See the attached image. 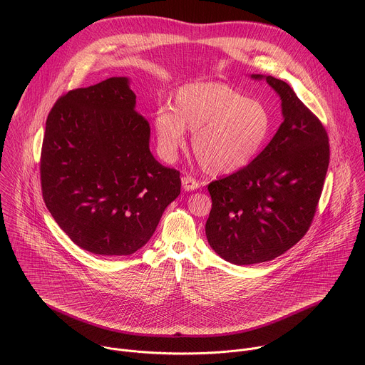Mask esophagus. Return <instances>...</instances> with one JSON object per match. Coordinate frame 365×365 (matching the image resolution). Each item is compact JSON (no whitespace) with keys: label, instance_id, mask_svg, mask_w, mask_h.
Wrapping results in <instances>:
<instances>
[{"label":"esophagus","instance_id":"34e87169","mask_svg":"<svg viewBox=\"0 0 365 365\" xmlns=\"http://www.w3.org/2000/svg\"><path fill=\"white\" fill-rule=\"evenodd\" d=\"M182 185H183L185 190H195V189H197L200 186L199 182L195 178H192V176H183L182 178Z\"/></svg>","mask_w":365,"mask_h":365}]
</instances>
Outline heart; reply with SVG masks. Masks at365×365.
I'll use <instances>...</instances> for the list:
<instances>
[{
	"instance_id": "heart-1",
	"label": "heart",
	"mask_w": 365,
	"mask_h": 365,
	"mask_svg": "<svg viewBox=\"0 0 365 365\" xmlns=\"http://www.w3.org/2000/svg\"><path fill=\"white\" fill-rule=\"evenodd\" d=\"M273 128L269 108L222 82H196L178 89L172 110L154 114L159 150L173 160L192 130V150L205 172L227 175L250 165Z\"/></svg>"
}]
</instances>
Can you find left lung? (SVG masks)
Masks as SVG:
<instances>
[{
  "label": "left lung",
  "mask_w": 365,
  "mask_h": 365,
  "mask_svg": "<svg viewBox=\"0 0 365 365\" xmlns=\"http://www.w3.org/2000/svg\"><path fill=\"white\" fill-rule=\"evenodd\" d=\"M266 81L280 95L284 121L250 165L207 185V242L238 266L270 262L303 238L329 165V138L319 118L286 82Z\"/></svg>",
  "instance_id": "left-lung-1"
}]
</instances>
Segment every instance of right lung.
Returning <instances> with one entry per match:
<instances>
[{"instance_id":"1","label":"right lung","mask_w":365,"mask_h":365,"mask_svg":"<svg viewBox=\"0 0 365 365\" xmlns=\"http://www.w3.org/2000/svg\"><path fill=\"white\" fill-rule=\"evenodd\" d=\"M127 78L62 95L46 121L40 182L48 212L81 248L130 255L154 234L180 193V172L148 148Z\"/></svg>"}]
</instances>
